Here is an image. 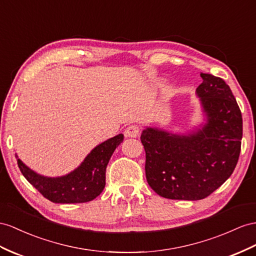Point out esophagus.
Returning <instances> with one entry per match:
<instances>
[{"instance_id": "34e87169", "label": "esophagus", "mask_w": 256, "mask_h": 256, "mask_svg": "<svg viewBox=\"0 0 256 256\" xmlns=\"http://www.w3.org/2000/svg\"><path fill=\"white\" fill-rule=\"evenodd\" d=\"M140 134V126H136V124H132V126H130L126 130V132H124V135L126 137H137Z\"/></svg>"}]
</instances>
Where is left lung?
I'll return each mask as SVG.
<instances>
[{"mask_svg": "<svg viewBox=\"0 0 256 256\" xmlns=\"http://www.w3.org/2000/svg\"><path fill=\"white\" fill-rule=\"evenodd\" d=\"M200 76L196 94L208 116L203 128L187 136L146 128L140 136L147 182L163 198H206L232 174L239 159L242 116L237 100L222 78Z\"/></svg>", "mask_w": 256, "mask_h": 256, "instance_id": "left-lung-1", "label": "left lung"}]
</instances>
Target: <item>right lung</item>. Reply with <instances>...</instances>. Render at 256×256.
Listing matches in <instances>:
<instances>
[{
  "label": "right lung",
  "mask_w": 256,
  "mask_h": 256,
  "mask_svg": "<svg viewBox=\"0 0 256 256\" xmlns=\"http://www.w3.org/2000/svg\"><path fill=\"white\" fill-rule=\"evenodd\" d=\"M123 140L119 134L92 150L82 164L62 178H44L17 159L20 172L44 198L55 203H82L95 199L106 185V168L114 149Z\"/></svg>",
  "instance_id": "add662e5"
}]
</instances>
